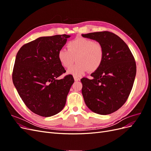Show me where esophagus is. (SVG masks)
<instances>
[{"label": "esophagus", "instance_id": "obj_1", "mask_svg": "<svg viewBox=\"0 0 151 151\" xmlns=\"http://www.w3.org/2000/svg\"><path fill=\"white\" fill-rule=\"evenodd\" d=\"M74 79L75 81H80V78H79V77H78L74 76Z\"/></svg>", "mask_w": 151, "mask_h": 151}]
</instances>
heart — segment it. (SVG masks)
<instances>
[{"instance_id": "obj_1", "label": "heart", "mask_w": 151, "mask_h": 151, "mask_svg": "<svg viewBox=\"0 0 151 151\" xmlns=\"http://www.w3.org/2000/svg\"><path fill=\"white\" fill-rule=\"evenodd\" d=\"M67 49H60L58 59L64 68H69L74 63H77L67 70L68 74L76 77L83 76L89 70L94 72L101 66L104 60V49L101 43L90 39L78 37L67 43Z\"/></svg>"}]
</instances>
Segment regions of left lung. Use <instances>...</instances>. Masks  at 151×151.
Here are the masks:
<instances>
[{
	"instance_id": "left-lung-1",
	"label": "left lung",
	"mask_w": 151,
	"mask_h": 151,
	"mask_svg": "<svg viewBox=\"0 0 151 151\" xmlns=\"http://www.w3.org/2000/svg\"><path fill=\"white\" fill-rule=\"evenodd\" d=\"M96 40L104 49V60L93 79H81L82 94L91 111L106 115L116 111L126 102L133 87L136 63L129 47L119 36L109 31L82 35Z\"/></svg>"
}]
</instances>
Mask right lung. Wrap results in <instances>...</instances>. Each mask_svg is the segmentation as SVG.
<instances>
[{
	"label": "right lung",
	"mask_w": 151,
	"mask_h": 151,
	"mask_svg": "<svg viewBox=\"0 0 151 151\" xmlns=\"http://www.w3.org/2000/svg\"><path fill=\"white\" fill-rule=\"evenodd\" d=\"M70 35L43 36L24 45L18 51L12 81L21 98L36 115L48 117L64 108L74 82L72 76L57 77L65 72L58 52Z\"/></svg>",
	"instance_id": "1"
}]
</instances>
